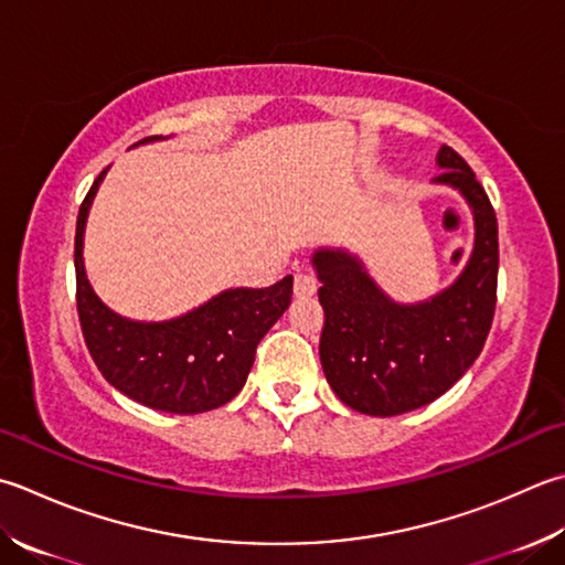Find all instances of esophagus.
<instances>
[{
  "instance_id": "esophagus-1",
  "label": "esophagus",
  "mask_w": 565,
  "mask_h": 565,
  "mask_svg": "<svg viewBox=\"0 0 565 565\" xmlns=\"http://www.w3.org/2000/svg\"><path fill=\"white\" fill-rule=\"evenodd\" d=\"M316 289H318V284L313 276L296 274V279H294V296L296 298H311L316 294Z\"/></svg>"
}]
</instances>
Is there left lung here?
<instances>
[{
    "label": "left lung",
    "instance_id": "obj_1",
    "mask_svg": "<svg viewBox=\"0 0 565 565\" xmlns=\"http://www.w3.org/2000/svg\"><path fill=\"white\" fill-rule=\"evenodd\" d=\"M434 183L460 191L472 210L475 247L468 267L448 289L422 303H396L345 249H318L313 269L326 311L320 364L342 404L367 416H396L446 394L488 340L500 242L484 188L466 159L440 147Z\"/></svg>",
    "mask_w": 565,
    "mask_h": 565
}]
</instances>
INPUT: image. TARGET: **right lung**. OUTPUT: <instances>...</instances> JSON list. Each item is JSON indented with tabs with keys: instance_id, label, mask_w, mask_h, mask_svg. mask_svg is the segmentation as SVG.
Instances as JSON below:
<instances>
[{
	"instance_id": "add662e5",
	"label": "right lung",
	"mask_w": 565,
	"mask_h": 565,
	"mask_svg": "<svg viewBox=\"0 0 565 565\" xmlns=\"http://www.w3.org/2000/svg\"><path fill=\"white\" fill-rule=\"evenodd\" d=\"M153 139L161 137L147 141ZM105 173L87 191L75 225L77 316L97 370L115 390L157 412L203 414L227 404L245 386L259 340L289 308L294 276L269 289H227L161 323L121 318L99 301L83 264L87 213Z\"/></svg>"
}]
</instances>
